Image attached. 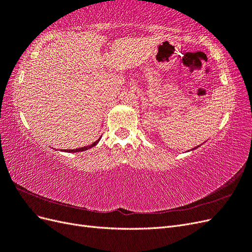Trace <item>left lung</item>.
Here are the masks:
<instances>
[{"label":"left lung","mask_w":252,"mask_h":252,"mask_svg":"<svg viewBox=\"0 0 252 252\" xmlns=\"http://www.w3.org/2000/svg\"><path fill=\"white\" fill-rule=\"evenodd\" d=\"M197 147H199V146H197ZM197 147H195V148H193V149H191V150H194V149H196V148H197Z\"/></svg>","instance_id":"obj_1"}]
</instances>
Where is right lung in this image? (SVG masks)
<instances>
[{
    "label": "right lung",
    "mask_w": 252,
    "mask_h": 252,
    "mask_svg": "<svg viewBox=\"0 0 252 252\" xmlns=\"http://www.w3.org/2000/svg\"><path fill=\"white\" fill-rule=\"evenodd\" d=\"M102 138V136H101ZM101 138L100 139H97L94 143H93L91 145H88V146H85V147H81V148H75V149H65V150H61V151H65V152H69V154H74V152H81V151H85V150H88V149H90V148H93V147H94L95 145L100 142V140H101Z\"/></svg>",
    "instance_id": "right-lung-1"
}]
</instances>
